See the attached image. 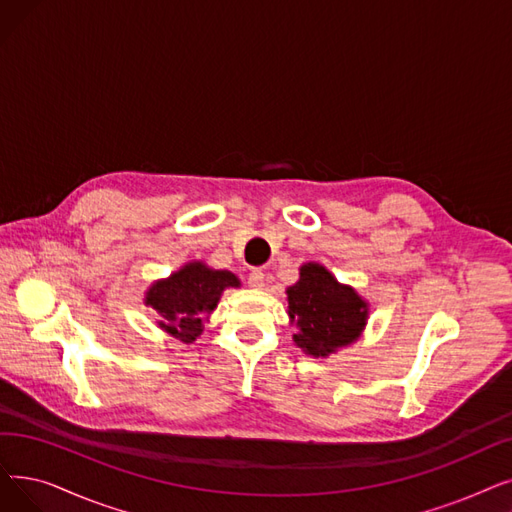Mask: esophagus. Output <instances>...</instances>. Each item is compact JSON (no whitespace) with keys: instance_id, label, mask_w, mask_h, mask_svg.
I'll return each instance as SVG.
<instances>
[{"instance_id":"esophagus-1","label":"esophagus","mask_w":512,"mask_h":512,"mask_svg":"<svg viewBox=\"0 0 512 512\" xmlns=\"http://www.w3.org/2000/svg\"><path fill=\"white\" fill-rule=\"evenodd\" d=\"M263 284H265V274L261 270H253L249 274V286L251 288H263Z\"/></svg>"}]
</instances>
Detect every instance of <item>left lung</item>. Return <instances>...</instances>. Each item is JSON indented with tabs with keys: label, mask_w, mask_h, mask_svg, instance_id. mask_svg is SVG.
I'll return each mask as SVG.
<instances>
[{
	"label": "left lung",
	"mask_w": 512,
	"mask_h": 512,
	"mask_svg": "<svg viewBox=\"0 0 512 512\" xmlns=\"http://www.w3.org/2000/svg\"><path fill=\"white\" fill-rule=\"evenodd\" d=\"M286 301L297 328L293 341L311 358H328L353 345L370 316V303L316 261L301 265L299 280L286 288Z\"/></svg>",
	"instance_id": "left-lung-1"
}]
</instances>
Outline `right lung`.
<instances>
[{"instance_id": "add662e5", "label": "right lung", "mask_w": 512, "mask_h": 512, "mask_svg": "<svg viewBox=\"0 0 512 512\" xmlns=\"http://www.w3.org/2000/svg\"><path fill=\"white\" fill-rule=\"evenodd\" d=\"M240 280L228 270H213L201 259L184 263L167 278L154 280L144 293V305L159 314L157 326L182 343L203 335L205 322L215 311L226 288Z\"/></svg>"}]
</instances>
